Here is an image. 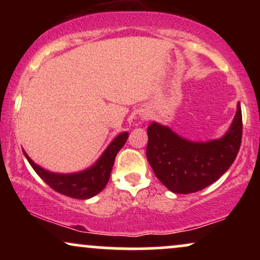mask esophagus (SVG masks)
Segmentation results:
<instances>
[{"label":"esophagus","instance_id":"obj_1","mask_svg":"<svg viewBox=\"0 0 260 260\" xmlns=\"http://www.w3.org/2000/svg\"><path fill=\"white\" fill-rule=\"evenodd\" d=\"M142 117H143V118H147V117H148V113H147V112H143V113H142Z\"/></svg>","mask_w":260,"mask_h":260}]
</instances>
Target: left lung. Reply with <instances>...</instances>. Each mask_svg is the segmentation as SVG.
Segmentation results:
<instances>
[{
	"label": "left lung",
	"mask_w": 260,
	"mask_h": 260,
	"mask_svg": "<svg viewBox=\"0 0 260 260\" xmlns=\"http://www.w3.org/2000/svg\"><path fill=\"white\" fill-rule=\"evenodd\" d=\"M242 139L240 103L222 137L194 142L169 126L151 122L148 127L147 157L154 174L169 190L188 194L204 189L219 180L232 165Z\"/></svg>",
	"instance_id": "8db88e82"
}]
</instances>
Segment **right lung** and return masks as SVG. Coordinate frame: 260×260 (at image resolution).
<instances>
[{
  "instance_id": "right-lung-1",
  "label": "right lung",
  "mask_w": 260,
  "mask_h": 260,
  "mask_svg": "<svg viewBox=\"0 0 260 260\" xmlns=\"http://www.w3.org/2000/svg\"><path fill=\"white\" fill-rule=\"evenodd\" d=\"M127 139L128 132L120 133L116 138H113L112 142L104 150V153L100 155L99 159L91 166L82 170V171L72 172V174H58V172L49 171L35 164L24 150H23V154L29 161L31 168L34 169V171L39 175V177L44 180L45 183L49 184L56 192L71 197V198L89 199L99 194L105 188L110 180L116 155L126 144Z\"/></svg>"
}]
</instances>
